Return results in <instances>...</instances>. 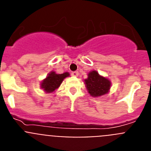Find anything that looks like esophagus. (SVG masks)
<instances>
[{"instance_id":"esophagus-1","label":"esophagus","mask_w":151,"mask_h":151,"mask_svg":"<svg viewBox=\"0 0 151 151\" xmlns=\"http://www.w3.org/2000/svg\"><path fill=\"white\" fill-rule=\"evenodd\" d=\"M71 75L73 76H78V72H73V73H71Z\"/></svg>"}]
</instances>
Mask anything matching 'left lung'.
Listing matches in <instances>:
<instances>
[{"instance_id":"1","label":"left lung","mask_w":151,"mask_h":151,"mask_svg":"<svg viewBox=\"0 0 151 151\" xmlns=\"http://www.w3.org/2000/svg\"><path fill=\"white\" fill-rule=\"evenodd\" d=\"M84 81L88 92L91 97H98L106 94L111 87L110 80L101 76L96 70L89 72L88 78Z\"/></svg>"}]
</instances>
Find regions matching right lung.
I'll return each instance as SVG.
<instances>
[{
	"label": "right lung",
	"mask_w": 151,
	"mask_h": 151,
	"mask_svg": "<svg viewBox=\"0 0 151 151\" xmlns=\"http://www.w3.org/2000/svg\"><path fill=\"white\" fill-rule=\"evenodd\" d=\"M69 76V73L67 72L62 74H57L55 72L51 71L45 79L41 81V88L46 93H53L60 86L64 78Z\"/></svg>",
	"instance_id": "1"
}]
</instances>
